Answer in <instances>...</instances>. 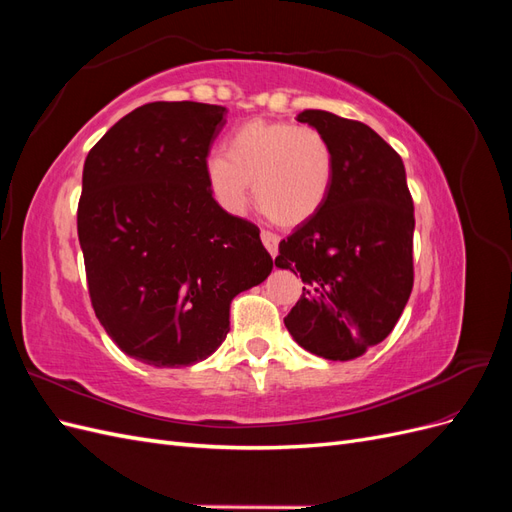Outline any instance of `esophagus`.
<instances>
[{
    "mask_svg": "<svg viewBox=\"0 0 512 512\" xmlns=\"http://www.w3.org/2000/svg\"><path fill=\"white\" fill-rule=\"evenodd\" d=\"M260 239H262V245L267 247V252L275 258L277 256V243H280V237L273 235V232H269V230H262L260 232Z\"/></svg>",
    "mask_w": 512,
    "mask_h": 512,
    "instance_id": "34e87169",
    "label": "esophagus"
}]
</instances>
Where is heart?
Returning a JSON list of instances; mask_svg holds the SVG:
<instances>
[{"label": "heart", "mask_w": 512, "mask_h": 512, "mask_svg": "<svg viewBox=\"0 0 512 512\" xmlns=\"http://www.w3.org/2000/svg\"><path fill=\"white\" fill-rule=\"evenodd\" d=\"M333 175L327 136L290 121H245L228 136L224 156L207 162V183L226 211L241 213L254 183L260 211L286 228L305 224L322 209Z\"/></svg>", "instance_id": "heart-1"}]
</instances>
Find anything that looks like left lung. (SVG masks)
<instances>
[{
  "mask_svg": "<svg viewBox=\"0 0 512 512\" xmlns=\"http://www.w3.org/2000/svg\"><path fill=\"white\" fill-rule=\"evenodd\" d=\"M327 136L335 175L327 203L280 243L275 267L301 275L284 318L301 348L350 361L393 331L414 284V203L399 153L361 121L297 117Z\"/></svg>",
  "mask_w": 512,
  "mask_h": 512,
  "instance_id": "obj_1",
  "label": "left lung"
}]
</instances>
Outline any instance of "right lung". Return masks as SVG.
<instances>
[{"instance_id":"1","label":"right lung","mask_w":512,"mask_h":512,"mask_svg":"<svg viewBox=\"0 0 512 512\" xmlns=\"http://www.w3.org/2000/svg\"><path fill=\"white\" fill-rule=\"evenodd\" d=\"M226 108L151 102L87 153L76 211L87 288L108 337L136 361H205L230 331V303L267 280L256 224L215 203L207 156Z\"/></svg>"}]
</instances>
